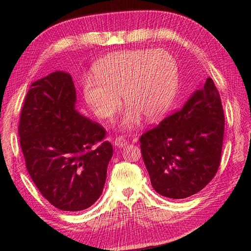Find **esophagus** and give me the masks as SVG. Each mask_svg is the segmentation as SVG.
Here are the masks:
<instances>
[{
	"mask_svg": "<svg viewBox=\"0 0 251 251\" xmlns=\"http://www.w3.org/2000/svg\"><path fill=\"white\" fill-rule=\"evenodd\" d=\"M113 143H114V146L117 148H123L127 145V141L123 137H117V138H115Z\"/></svg>",
	"mask_w": 251,
	"mask_h": 251,
	"instance_id": "1",
	"label": "esophagus"
}]
</instances>
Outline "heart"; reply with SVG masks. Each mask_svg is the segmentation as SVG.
<instances>
[{
  "label": "heart",
  "mask_w": 251,
  "mask_h": 251,
  "mask_svg": "<svg viewBox=\"0 0 251 251\" xmlns=\"http://www.w3.org/2000/svg\"><path fill=\"white\" fill-rule=\"evenodd\" d=\"M95 76L83 79V95L93 113L106 120L121 108L128 109L123 119L125 129L139 124L141 114L149 121L164 115L178 88V66L165 50H134L111 54L94 68Z\"/></svg>",
  "instance_id": "heart-1"
}]
</instances>
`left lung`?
Segmentation results:
<instances>
[{
  "label": "left lung",
  "mask_w": 251,
  "mask_h": 251,
  "mask_svg": "<svg viewBox=\"0 0 251 251\" xmlns=\"http://www.w3.org/2000/svg\"><path fill=\"white\" fill-rule=\"evenodd\" d=\"M225 114L210 77L178 112L140 138L141 154L158 194L181 200L196 194L220 165Z\"/></svg>",
  "instance_id": "8db88e82"
}]
</instances>
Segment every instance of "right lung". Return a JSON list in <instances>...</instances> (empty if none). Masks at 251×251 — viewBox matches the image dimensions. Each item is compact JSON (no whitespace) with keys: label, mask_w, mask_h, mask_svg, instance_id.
Here are the masks:
<instances>
[{"label":"right lung","mask_w":251,"mask_h":251,"mask_svg":"<svg viewBox=\"0 0 251 251\" xmlns=\"http://www.w3.org/2000/svg\"><path fill=\"white\" fill-rule=\"evenodd\" d=\"M75 103L70 74L52 72L31 84L18 128L32 181L65 211L84 210L99 199L113 155L103 127L79 114Z\"/></svg>","instance_id":"obj_1"}]
</instances>
